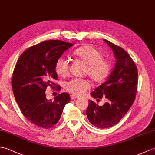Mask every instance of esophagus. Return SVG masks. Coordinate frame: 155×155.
<instances>
[{"label":"esophagus","instance_id":"34e87169","mask_svg":"<svg viewBox=\"0 0 155 155\" xmlns=\"http://www.w3.org/2000/svg\"><path fill=\"white\" fill-rule=\"evenodd\" d=\"M78 98V96L76 95H74V94H72L71 95V100H74V99H76Z\"/></svg>","mask_w":155,"mask_h":155}]
</instances>
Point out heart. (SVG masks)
I'll list each match as a JSON object with an SVG mask.
<instances>
[{
    "label": "heart",
    "instance_id": "obj_1",
    "mask_svg": "<svg viewBox=\"0 0 155 155\" xmlns=\"http://www.w3.org/2000/svg\"><path fill=\"white\" fill-rule=\"evenodd\" d=\"M74 55L87 64L85 74L96 82L104 81L109 76L111 64L109 61L103 59V54L92 45L79 48L74 52ZM69 62L63 57H59L55 61V71L61 77H65L69 73ZM90 86L89 82L86 79L75 78L65 84V88L75 94H81Z\"/></svg>",
    "mask_w": 155,
    "mask_h": 155
}]
</instances>
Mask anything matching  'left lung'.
<instances>
[{"label":"left lung","mask_w":155,"mask_h":155,"mask_svg":"<svg viewBox=\"0 0 155 155\" xmlns=\"http://www.w3.org/2000/svg\"><path fill=\"white\" fill-rule=\"evenodd\" d=\"M115 55L116 64L107 80L91 93L97 100L106 97L107 102L100 106L88 100L86 114L94 126L104 129L117 124L134 104L137 91L138 72L136 64L125 50L104 39Z\"/></svg>","instance_id":"8db88e82"}]
</instances>
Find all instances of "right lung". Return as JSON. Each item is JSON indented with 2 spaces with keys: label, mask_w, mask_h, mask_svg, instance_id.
<instances>
[{
  "label": "right lung",
  "mask_w": 155,
  "mask_h": 155,
  "mask_svg": "<svg viewBox=\"0 0 155 155\" xmlns=\"http://www.w3.org/2000/svg\"><path fill=\"white\" fill-rule=\"evenodd\" d=\"M73 44L61 40H48L31 46L21 53L14 67L12 87L21 113L38 127L49 129L60 120L64 106L70 102L67 92L46 98L48 86L60 91L56 85L55 61Z\"/></svg>",
  "instance_id": "obj_1"
}]
</instances>
